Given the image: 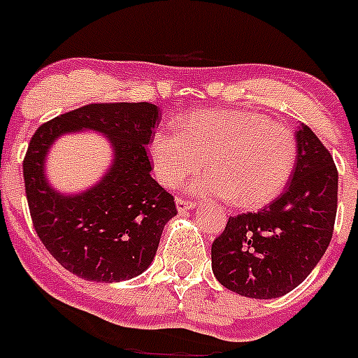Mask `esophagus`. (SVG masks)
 Returning a JSON list of instances; mask_svg holds the SVG:
<instances>
[{"instance_id": "1", "label": "esophagus", "mask_w": 358, "mask_h": 358, "mask_svg": "<svg viewBox=\"0 0 358 358\" xmlns=\"http://www.w3.org/2000/svg\"><path fill=\"white\" fill-rule=\"evenodd\" d=\"M176 204H177V211L179 213H185L188 211V209L195 208V202L189 201V199H182V196H177Z\"/></svg>"}]
</instances>
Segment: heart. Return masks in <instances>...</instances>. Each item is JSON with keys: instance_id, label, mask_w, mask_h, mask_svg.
I'll return each mask as SVG.
<instances>
[{"instance_id": "1", "label": "heart", "mask_w": 358, "mask_h": 358, "mask_svg": "<svg viewBox=\"0 0 358 358\" xmlns=\"http://www.w3.org/2000/svg\"><path fill=\"white\" fill-rule=\"evenodd\" d=\"M149 154L157 181L166 188L181 186L208 159L209 173L189 182V189L257 209L287 186L298 145L289 127L264 115L215 108L182 115L177 133H154Z\"/></svg>"}]
</instances>
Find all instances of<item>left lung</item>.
I'll list each match as a JSON object with an SVG mask.
<instances>
[{"label": "left lung", "instance_id": "left-lung-1", "mask_svg": "<svg viewBox=\"0 0 358 358\" xmlns=\"http://www.w3.org/2000/svg\"><path fill=\"white\" fill-rule=\"evenodd\" d=\"M289 186L257 213L229 216L211 245L213 273L241 296L278 298L309 277L330 245L337 169L330 150L301 124Z\"/></svg>", "mask_w": 358, "mask_h": 358}]
</instances>
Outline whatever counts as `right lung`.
Segmentation results:
<instances>
[{
  "label": "right lung",
  "mask_w": 358,
  "mask_h": 358,
  "mask_svg": "<svg viewBox=\"0 0 358 358\" xmlns=\"http://www.w3.org/2000/svg\"><path fill=\"white\" fill-rule=\"evenodd\" d=\"M159 113L150 103H92L55 117L34 133L22 162L37 236L65 270L87 280L119 282L149 268L165 224L177 215L172 193L150 177L147 145ZM108 134L114 169L96 189L62 197L43 179L48 145L69 130Z\"/></svg>",
  "instance_id": "right-lung-1"
}]
</instances>
